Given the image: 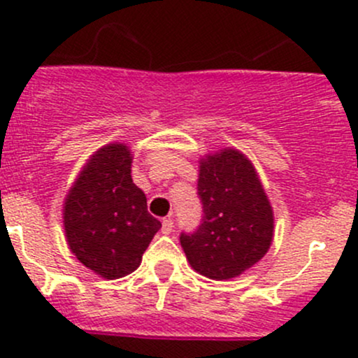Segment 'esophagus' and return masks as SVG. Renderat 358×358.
<instances>
[{
    "mask_svg": "<svg viewBox=\"0 0 358 358\" xmlns=\"http://www.w3.org/2000/svg\"><path fill=\"white\" fill-rule=\"evenodd\" d=\"M173 218L171 216H168V218H164L162 220V234H171L173 232Z\"/></svg>",
    "mask_w": 358,
    "mask_h": 358,
    "instance_id": "34e87169",
    "label": "esophagus"
}]
</instances>
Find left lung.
I'll use <instances>...</instances> for the list:
<instances>
[{
	"instance_id": "8db88e82",
	"label": "left lung",
	"mask_w": 358,
	"mask_h": 358,
	"mask_svg": "<svg viewBox=\"0 0 358 358\" xmlns=\"http://www.w3.org/2000/svg\"><path fill=\"white\" fill-rule=\"evenodd\" d=\"M202 222L180 244L190 266L213 280L241 275L259 262L273 239V209L255 166L237 149L199 161Z\"/></svg>"
}]
</instances>
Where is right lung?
Masks as SVG:
<instances>
[{"mask_svg":"<svg viewBox=\"0 0 358 358\" xmlns=\"http://www.w3.org/2000/svg\"><path fill=\"white\" fill-rule=\"evenodd\" d=\"M126 143L96 150L64 201V230L76 258L103 279L135 272L161 229L147 211V197L131 178Z\"/></svg>","mask_w":358,"mask_h":358,"instance_id":"add662e5","label":"right lung"}]
</instances>
